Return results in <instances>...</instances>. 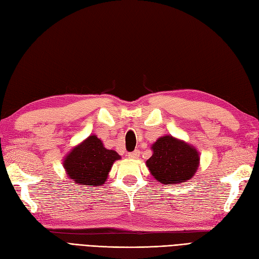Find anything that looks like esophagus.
Wrapping results in <instances>:
<instances>
[{
	"label": "esophagus",
	"instance_id": "obj_1",
	"mask_svg": "<svg viewBox=\"0 0 259 259\" xmlns=\"http://www.w3.org/2000/svg\"><path fill=\"white\" fill-rule=\"evenodd\" d=\"M129 158H132V160H136V158H138L139 156H140V151L139 150H136L134 152H130V153L128 154Z\"/></svg>",
	"mask_w": 259,
	"mask_h": 259
}]
</instances>
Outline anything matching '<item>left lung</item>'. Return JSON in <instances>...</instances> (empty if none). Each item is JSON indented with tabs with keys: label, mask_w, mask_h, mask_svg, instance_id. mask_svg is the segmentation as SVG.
I'll list each match as a JSON object with an SVG mask.
<instances>
[{
	"label": "left lung",
	"mask_w": 259,
	"mask_h": 259,
	"mask_svg": "<svg viewBox=\"0 0 259 259\" xmlns=\"http://www.w3.org/2000/svg\"><path fill=\"white\" fill-rule=\"evenodd\" d=\"M151 149L153 153L145 164L151 175L164 185L188 182L200 164V155L194 145L173 136L158 138Z\"/></svg>",
	"instance_id": "left-lung-1"
}]
</instances>
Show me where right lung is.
<instances>
[{
  "label": "right lung",
  "instance_id": "obj_1",
  "mask_svg": "<svg viewBox=\"0 0 259 259\" xmlns=\"http://www.w3.org/2000/svg\"><path fill=\"white\" fill-rule=\"evenodd\" d=\"M121 156L104 147L101 139L91 135L71 149L63 158V167L70 180L79 186H102L107 181L112 164Z\"/></svg>",
  "mask_w": 259,
  "mask_h": 259
}]
</instances>
